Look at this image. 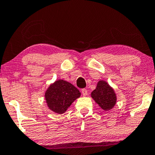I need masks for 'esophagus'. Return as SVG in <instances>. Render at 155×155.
Here are the masks:
<instances>
[{"label": "esophagus", "mask_w": 155, "mask_h": 155, "mask_svg": "<svg viewBox=\"0 0 155 155\" xmlns=\"http://www.w3.org/2000/svg\"><path fill=\"white\" fill-rule=\"evenodd\" d=\"M81 92H82V94H83L84 96H85V95H87V91L85 88H83L81 90Z\"/></svg>", "instance_id": "1"}]
</instances>
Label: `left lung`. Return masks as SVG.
<instances>
[{
    "label": "left lung",
    "instance_id": "1",
    "mask_svg": "<svg viewBox=\"0 0 155 155\" xmlns=\"http://www.w3.org/2000/svg\"><path fill=\"white\" fill-rule=\"evenodd\" d=\"M91 97L94 99L97 104L105 110L111 109L116 102V96L114 91L104 81L98 82L96 88L91 93Z\"/></svg>",
    "mask_w": 155,
    "mask_h": 155
}]
</instances>
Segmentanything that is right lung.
Masks as SVG:
<instances>
[{"label":"right lung","instance_id":"1","mask_svg":"<svg viewBox=\"0 0 155 155\" xmlns=\"http://www.w3.org/2000/svg\"><path fill=\"white\" fill-rule=\"evenodd\" d=\"M80 96L79 90L63 80L57 81L45 93V99L49 109L60 114L65 112L72 103Z\"/></svg>","mask_w":155,"mask_h":155}]
</instances>
